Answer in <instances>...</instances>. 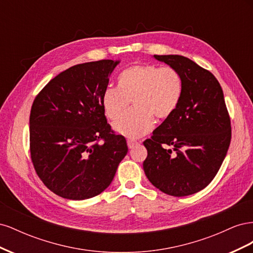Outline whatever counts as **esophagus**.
<instances>
[{"instance_id":"esophagus-1","label":"esophagus","mask_w":253,"mask_h":253,"mask_svg":"<svg viewBox=\"0 0 253 253\" xmlns=\"http://www.w3.org/2000/svg\"><path fill=\"white\" fill-rule=\"evenodd\" d=\"M137 144H138V142L135 141V140H131V139L127 140V147H128V149H133L135 145H137Z\"/></svg>"}]
</instances>
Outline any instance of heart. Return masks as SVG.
<instances>
[{
  "mask_svg": "<svg viewBox=\"0 0 253 253\" xmlns=\"http://www.w3.org/2000/svg\"><path fill=\"white\" fill-rule=\"evenodd\" d=\"M118 86L106 87L102 105L110 119H116L132 100L134 108L113 124L115 132L139 138L150 132L155 118L167 119L177 109L182 95V79L172 67L137 64L122 72Z\"/></svg>",
  "mask_w": 253,
  "mask_h": 253,
  "instance_id": "1",
  "label": "heart"
}]
</instances>
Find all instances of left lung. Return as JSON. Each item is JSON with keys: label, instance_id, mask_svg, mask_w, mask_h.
I'll list each match as a JSON object with an SVG mask.
<instances>
[{"label": "left lung", "instance_id": "left-lung-1", "mask_svg": "<svg viewBox=\"0 0 253 253\" xmlns=\"http://www.w3.org/2000/svg\"><path fill=\"white\" fill-rule=\"evenodd\" d=\"M153 58L177 71L182 95L177 109L143 144V171L151 183L172 196H187L215 177L231 140L223 89L214 76L178 55Z\"/></svg>", "mask_w": 253, "mask_h": 253}]
</instances>
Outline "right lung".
Segmentation results:
<instances>
[{
	"label": "right lung",
	"mask_w": 253,
	"mask_h": 253,
	"mask_svg": "<svg viewBox=\"0 0 253 253\" xmlns=\"http://www.w3.org/2000/svg\"><path fill=\"white\" fill-rule=\"evenodd\" d=\"M119 63L100 60L72 66L51 79L33 103V164L44 185L61 197L82 201L100 194L126 155L125 137L111 131L102 105Z\"/></svg>",
	"instance_id": "add662e5"
}]
</instances>
